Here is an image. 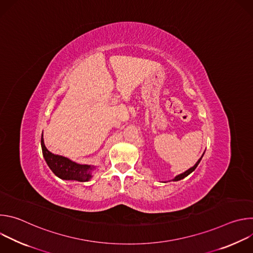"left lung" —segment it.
Here are the masks:
<instances>
[{
  "label": "left lung",
  "mask_w": 253,
  "mask_h": 253,
  "mask_svg": "<svg viewBox=\"0 0 253 253\" xmlns=\"http://www.w3.org/2000/svg\"><path fill=\"white\" fill-rule=\"evenodd\" d=\"M203 156V155H202ZM202 156H201V158H202ZM201 158L196 162V164L193 166V167H191L190 169H188L187 171H185L184 173H182V174H180V175H178V176H176L174 179H173V181H178V180H181V179H183L184 177H186V176H188L191 172H193L195 169H196V167H197V165L199 164V162H200V160H201Z\"/></svg>",
  "instance_id": "left-lung-1"
}]
</instances>
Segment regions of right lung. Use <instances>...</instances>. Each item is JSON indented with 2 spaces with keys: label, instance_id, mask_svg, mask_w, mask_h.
I'll list each match as a JSON object with an SVG mask.
<instances>
[{
  "label": "right lung",
  "instance_id": "obj_1",
  "mask_svg": "<svg viewBox=\"0 0 253 253\" xmlns=\"http://www.w3.org/2000/svg\"><path fill=\"white\" fill-rule=\"evenodd\" d=\"M41 145L43 155L48 166L59 178L64 180H77V181L80 182H86L92 177L91 170L93 167L90 165H81L71 161L66 157L55 155L50 152L44 144L43 134L41 138Z\"/></svg>",
  "mask_w": 253,
  "mask_h": 253
}]
</instances>
